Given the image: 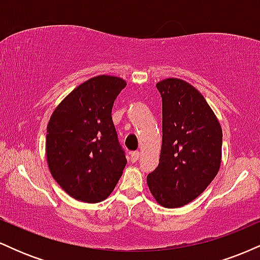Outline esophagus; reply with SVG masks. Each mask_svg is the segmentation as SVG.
Listing matches in <instances>:
<instances>
[{
    "label": "esophagus",
    "instance_id": "esophagus-1",
    "mask_svg": "<svg viewBox=\"0 0 260 260\" xmlns=\"http://www.w3.org/2000/svg\"><path fill=\"white\" fill-rule=\"evenodd\" d=\"M129 160H131V162H137V161L139 160V151H133L132 154H131V156H129Z\"/></svg>",
    "mask_w": 260,
    "mask_h": 260
}]
</instances>
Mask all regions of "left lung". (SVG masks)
I'll list each match as a JSON object with an SVG mask.
<instances>
[{
    "mask_svg": "<svg viewBox=\"0 0 260 260\" xmlns=\"http://www.w3.org/2000/svg\"><path fill=\"white\" fill-rule=\"evenodd\" d=\"M162 100L159 165L148 175L151 194L165 208H180L201 196L221 164L222 131L204 96L184 80L156 84Z\"/></svg>",
    "mask_w": 260,
    "mask_h": 260,
    "instance_id": "left-lung-1",
    "label": "left lung"
}]
</instances>
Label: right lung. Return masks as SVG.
I'll return each instance as SVG.
<instances>
[{
  "label": "right lung",
  "instance_id": "1",
  "mask_svg": "<svg viewBox=\"0 0 260 260\" xmlns=\"http://www.w3.org/2000/svg\"><path fill=\"white\" fill-rule=\"evenodd\" d=\"M126 82L98 76L77 86L53 111L46 157L56 182L72 198L99 203L111 194L127 164L112 121Z\"/></svg>",
  "mask_w": 260,
  "mask_h": 260
}]
</instances>
